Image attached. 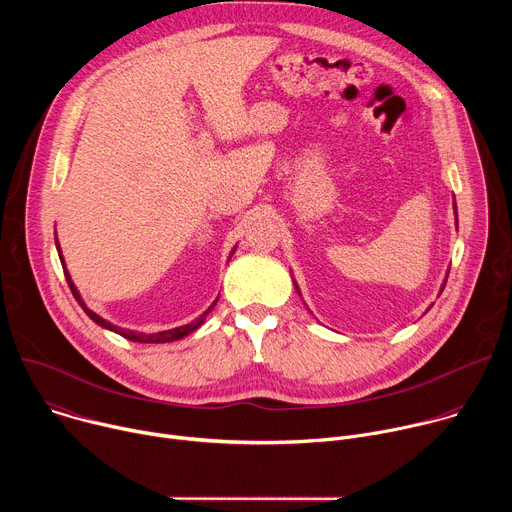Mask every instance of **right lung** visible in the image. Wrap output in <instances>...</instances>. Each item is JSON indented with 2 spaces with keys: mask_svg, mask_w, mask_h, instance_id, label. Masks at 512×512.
<instances>
[{
  "mask_svg": "<svg viewBox=\"0 0 512 512\" xmlns=\"http://www.w3.org/2000/svg\"><path fill=\"white\" fill-rule=\"evenodd\" d=\"M56 247H58V243H56ZM58 255H60V261H62V253H60V247H58ZM64 263V261H62ZM64 275H66V281H68V287H70V291H72V296H75V300L81 304V308L87 312V316L93 320V322H97L99 326H103V328H107V330H111V332H117V334H121L123 338H127V340H133V342H156V344H160V342H172V340H180V338H184V336H188L190 332H194L198 326H202V322H204V318L208 316V312L212 310V306L216 304H212L200 318H196L194 322H190V324H186V326H180V328H172V330H164V332H156V334H143V332H133V330H125V328H119V326H113L111 322H107V320H103L101 316H97L93 310H89L87 306H85V302L81 300V296H79V291H77V287H75V283H72V279H70V275L66 273V267H64Z\"/></svg>",
  "mask_w": 512,
  "mask_h": 512,
  "instance_id": "1",
  "label": "right lung"
}]
</instances>
